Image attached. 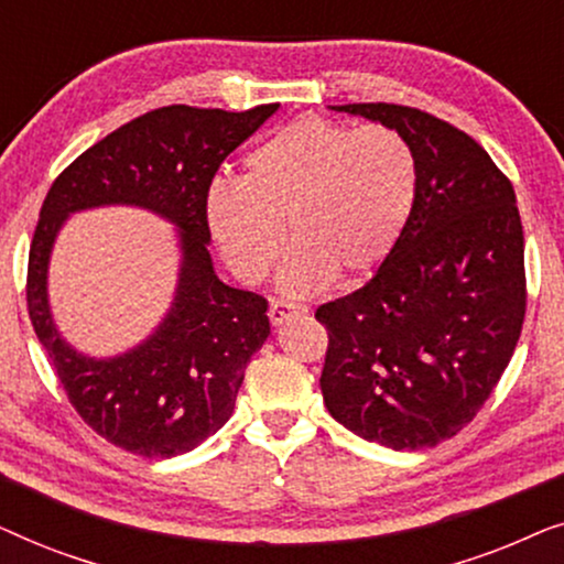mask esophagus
I'll return each instance as SVG.
<instances>
[{
	"instance_id": "1",
	"label": "esophagus",
	"mask_w": 564,
	"mask_h": 564,
	"mask_svg": "<svg viewBox=\"0 0 564 564\" xmlns=\"http://www.w3.org/2000/svg\"><path fill=\"white\" fill-rule=\"evenodd\" d=\"M303 313H305L303 305L282 303V300H276V303L269 305V321H272L274 326H282V323L290 321L292 315H303Z\"/></svg>"
}]
</instances>
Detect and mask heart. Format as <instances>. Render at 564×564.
Here are the masks:
<instances>
[{"label":"heart","instance_id":"obj_1","mask_svg":"<svg viewBox=\"0 0 564 564\" xmlns=\"http://www.w3.org/2000/svg\"><path fill=\"white\" fill-rule=\"evenodd\" d=\"M243 182L218 180L207 192V226L238 280H267L284 246V295H313L330 276L354 280L384 261L413 210L419 161L388 126L300 118L259 143Z\"/></svg>","mask_w":564,"mask_h":564}]
</instances>
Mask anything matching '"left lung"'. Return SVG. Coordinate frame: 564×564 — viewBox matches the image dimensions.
<instances>
[{
	"label": "left lung",
	"mask_w": 564,
	"mask_h": 564,
	"mask_svg": "<svg viewBox=\"0 0 564 564\" xmlns=\"http://www.w3.org/2000/svg\"><path fill=\"white\" fill-rule=\"evenodd\" d=\"M382 122L419 161L413 210L372 280L315 311L328 330L323 403L354 434L429 449L475 419L527 313L516 192L488 151L415 107H330Z\"/></svg>",
	"instance_id": "obj_1"
}]
</instances>
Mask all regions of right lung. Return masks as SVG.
I'll use <instances>...</instances> for the list:
<instances>
[{
    "label": "right lung",
    "mask_w": 564,
    "mask_h": 564,
    "mask_svg": "<svg viewBox=\"0 0 564 564\" xmlns=\"http://www.w3.org/2000/svg\"><path fill=\"white\" fill-rule=\"evenodd\" d=\"M280 105L246 112L159 107L112 130L51 184L28 259V313L68 403L120 449L176 457L230 419L246 365L269 336L267 300L228 288L213 269L207 192L213 176ZM133 204L181 230L183 264L162 326L120 358L95 360L57 334L47 305V261L72 212Z\"/></svg>",
    "instance_id": "obj_1"
}]
</instances>
